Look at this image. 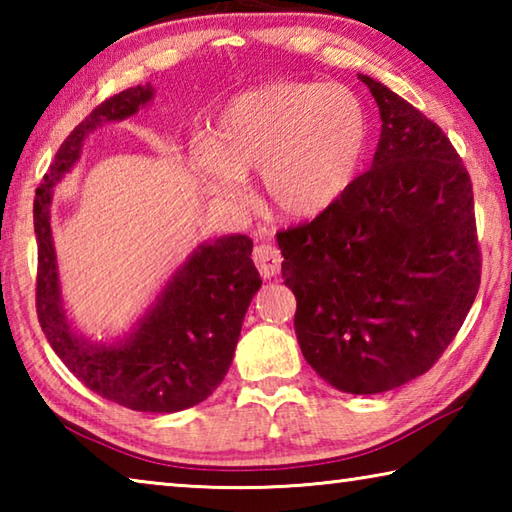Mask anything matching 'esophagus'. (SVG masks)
<instances>
[{"label":"esophagus","mask_w":512,"mask_h":512,"mask_svg":"<svg viewBox=\"0 0 512 512\" xmlns=\"http://www.w3.org/2000/svg\"><path fill=\"white\" fill-rule=\"evenodd\" d=\"M253 259H255V266L259 268V273H262V277H275L277 273H280L282 268V253L280 248L273 246V244H259L255 248L253 253Z\"/></svg>","instance_id":"esophagus-1"}]
</instances>
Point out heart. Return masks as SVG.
<instances>
[{
  "instance_id": "1",
  "label": "heart",
  "mask_w": 512,
  "mask_h": 512,
  "mask_svg": "<svg viewBox=\"0 0 512 512\" xmlns=\"http://www.w3.org/2000/svg\"><path fill=\"white\" fill-rule=\"evenodd\" d=\"M361 101L341 85L277 81L241 92L219 110L205 135L198 183L221 203L244 198L241 173L259 169L277 212L314 216L352 183L366 151Z\"/></svg>"
}]
</instances>
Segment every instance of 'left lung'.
I'll return each instance as SVG.
<instances>
[{
	"label": "left lung",
	"mask_w": 512,
	"mask_h": 512,
	"mask_svg": "<svg viewBox=\"0 0 512 512\" xmlns=\"http://www.w3.org/2000/svg\"><path fill=\"white\" fill-rule=\"evenodd\" d=\"M372 167L314 221L277 232L296 336L345 393L391 391L431 370L481 284L472 180L443 128L370 76Z\"/></svg>",
	"instance_id": "8db88e82"
}]
</instances>
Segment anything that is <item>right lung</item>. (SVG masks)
Masks as SVG:
<instances>
[{
  "instance_id": "add662e5",
  "label": "right lung",
  "mask_w": 512,
  "mask_h": 512,
  "mask_svg": "<svg viewBox=\"0 0 512 512\" xmlns=\"http://www.w3.org/2000/svg\"><path fill=\"white\" fill-rule=\"evenodd\" d=\"M151 97V85H137L99 103L51 160L33 198L36 311L51 348L90 391L133 411L173 413L207 400L230 368L250 300L262 287L250 259L253 239L235 235L198 246L131 339L119 345H88L69 329L60 305L49 225L51 187L79 160L85 135L101 121L135 115Z\"/></svg>"
}]
</instances>
